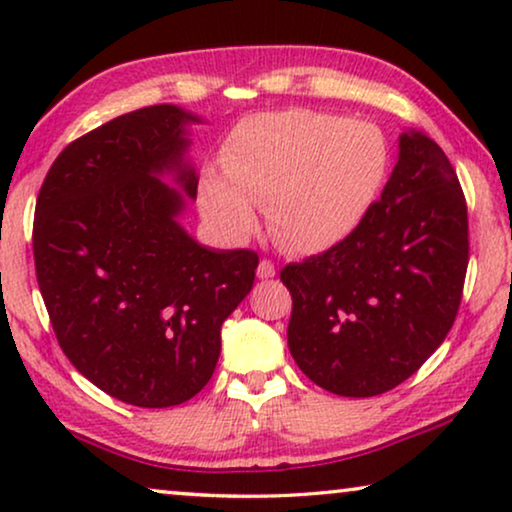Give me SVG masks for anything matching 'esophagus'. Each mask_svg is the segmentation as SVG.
Here are the masks:
<instances>
[{
	"instance_id": "34e87169",
	"label": "esophagus",
	"mask_w": 512,
	"mask_h": 512,
	"mask_svg": "<svg viewBox=\"0 0 512 512\" xmlns=\"http://www.w3.org/2000/svg\"><path fill=\"white\" fill-rule=\"evenodd\" d=\"M256 275H258V279H272V277L277 275V270H275V263L268 261V258H263V261L258 263V268H256Z\"/></svg>"
}]
</instances>
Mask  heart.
Listing matches in <instances>:
<instances>
[{"label": "heart", "instance_id": "obj_1", "mask_svg": "<svg viewBox=\"0 0 512 512\" xmlns=\"http://www.w3.org/2000/svg\"><path fill=\"white\" fill-rule=\"evenodd\" d=\"M391 167L389 139L375 123L312 109L242 118L221 149V172L200 179V209L240 242L265 205L272 237L296 254L345 242L380 198Z\"/></svg>", "mask_w": 512, "mask_h": 512}]
</instances>
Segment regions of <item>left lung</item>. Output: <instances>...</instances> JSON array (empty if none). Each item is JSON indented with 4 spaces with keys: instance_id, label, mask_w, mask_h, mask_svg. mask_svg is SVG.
Instances as JSON below:
<instances>
[{
    "instance_id": "8db88e82",
    "label": "left lung",
    "mask_w": 512,
    "mask_h": 512,
    "mask_svg": "<svg viewBox=\"0 0 512 512\" xmlns=\"http://www.w3.org/2000/svg\"><path fill=\"white\" fill-rule=\"evenodd\" d=\"M468 268L457 172L424 132L398 137V163L359 228L289 263V349L321 389L368 398L398 387L443 345Z\"/></svg>"
}]
</instances>
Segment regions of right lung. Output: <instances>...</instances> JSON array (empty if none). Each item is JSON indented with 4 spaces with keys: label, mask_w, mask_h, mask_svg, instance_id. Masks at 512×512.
Segmentation results:
<instances>
[{
    "label": "right lung",
    "mask_w": 512,
    "mask_h": 512,
    "mask_svg": "<svg viewBox=\"0 0 512 512\" xmlns=\"http://www.w3.org/2000/svg\"><path fill=\"white\" fill-rule=\"evenodd\" d=\"M188 123L200 118L156 104L74 139L34 214V268L62 352L97 389L137 408H170L205 387L221 324L258 268L254 251L207 249L179 223L198 193ZM163 173L185 193L160 182Z\"/></svg>",
    "instance_id": "add662e5"
}]
</instances>
